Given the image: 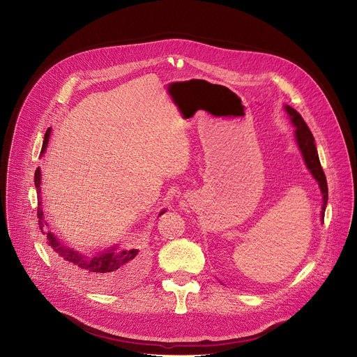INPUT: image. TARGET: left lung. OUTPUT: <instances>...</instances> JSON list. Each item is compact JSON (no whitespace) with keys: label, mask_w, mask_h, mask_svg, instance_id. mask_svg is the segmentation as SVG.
Instances as JSON below:
<instances>
[{"label":"left lung","mask_w":357,"mask_h":357,"mask_svg":"<svg viewBox=\"0 0 357 357\" xmlns=\"http://www.w3.org/2000/svg\"><path fill=\"white\" fill-rule=\"evenodd\" d=\"M284 110L287 112L292 126L295 127V139L298 144V148L302 154L303 162L307 165L308 171L314 176V179L318 182L321 193H322V212H321V222H324L325 218V209H326V203H328V183H326V176L325 172L321 167L319 157H318V151L315 145V138L308 128L307 123L303 121L301 114L294 110L291 106L285 105Z\"/></svg>","instance_id":"1"}]
</instances>
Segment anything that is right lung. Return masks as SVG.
Returning <instances> with one entry per match:
<instances>
[{"label":"right lung","mask_w":357,"mask_h":357,"mask_svg":"<svg viewBox=\"0 0 357 357\" xmlns=\"http://www.w3.org/2000/svg\"><path fill=\"white\" fill-rule=\"evenodd\" d=\"M50 137V128H47L42 145L40 154L46 151ZM40 168L35 171V188L38 192V222L40 231L46 236L49 247H52L62 270L73 280L96 289L113 291L127 284L131 278L138 275L144 266L145 257L138 248H123L119 244L100 251L96 256L80 252L73 247L62 243L52 231L47 229V223L43 216L42 199H40ZM167 209H162L158 216L164 215Z\"/></svg>","instance_id":"right-lung-1"}]
</instances>
